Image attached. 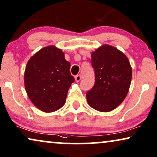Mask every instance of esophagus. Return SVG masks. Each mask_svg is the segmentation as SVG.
Returning <instances> with one entry per match:
<instances>
[{
	"label": "esophagus",
	"mask_w": 157,
	"mask_h": 157,
	"mask_svg": "<svg viewBox=\"0 0 157 157\" xmlns=\"http://www.w3.org/2000/svg\"><path fill=\"white\" fill-rule=\"evenodd\" d=\"M81 80V75H77L76 77H75V81H76L77 82H79Z\"/></svg>",
	"instance_id": "34e87169"
}]
</instances>
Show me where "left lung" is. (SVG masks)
<instances>
[{
  "label": "left lung",
  "instance_id": "8db88e82",
  "mask_svg": "<svg viewBox=\"0 0 157 157\" xmlns=\"http://www.w3.org/2000/svg\"><path fill=\"white\" fill-rule=\"evenodd\" d=\"M95 85L86 93L89 105L100 112H110L124 101L128 93L132 69L125 54L103 44L91 54Z\"/></svg>",
  "mask_w": 157,
  "mask_h": 157
}]
</instances>
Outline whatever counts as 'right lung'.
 Segmentation results:
<instances>
[{
  "instance_id": "add662e5",
  "label": "right lung",
  "mask_w": 157,
  "mask_h": 157,
  "mask_svg": "<svg viewBox=\"0 0 157 157\" xmlns=\"http://www.w3.org/2000/svg\"><path fill=\"white\" fill-rule=\"evenodd\" d=\"M64 52L55 46L44 47L27 62L24 85L32 103L41 111L54 112L66 102L75 79Z\"/></svg>"
}]
</instances>
